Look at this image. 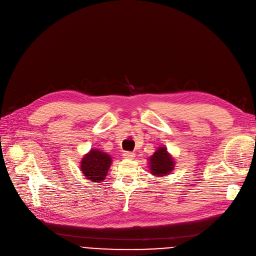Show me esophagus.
I'll use <instances>...</instances> for the list:
<instances>
[{
  "instance_id": "esophagus-1",
  "label": "esophagus",
  "mask_w": 256,
  "mask_h": 256,
  "mask_svg": "<svg viewBox=\"0 0 256 256\" xmlns=\"http://www.w3.org/2000/svg\"><path fill=\"white\" fill-rule=\"evenodd\" d=\"M123 156H124V158H126V159H133V158L135 157V154L132 153V152H125V153L123 154Z\"/></svg>"
}]
</instances>
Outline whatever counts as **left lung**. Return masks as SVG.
Instances as JSON below:
<instances>
[{"label": "left lung", "instance_id": "left-lung-1", "mask_svg": "<svg viewBox=\"0 0 256 256\" xmlns=\"http://www.w3.org/2000/svg\"><path fill=\"white\" fill-rule=\"evenodd\" d=\"M148 168L151 174L155 176H165L172 172L174 161L165 146H160L148 158Z\"/></svg>", "mask_w": 256, "mask_h": 256}]
</instances>
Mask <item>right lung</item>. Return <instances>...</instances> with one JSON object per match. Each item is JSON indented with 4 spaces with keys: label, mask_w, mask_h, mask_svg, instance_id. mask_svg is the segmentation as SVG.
<instances>
[{
    "label": "right lung",
    "mask_w": 256,
    "mask_h": 256,
    "mask_svg": "<svg viewBox=\"0 0 256 256\" xmlns=\"http://www.w3.org/2000/svg\"><path fill=\"white\" fill-rule=\"evenodd\" d=\"M112 162L108 154L93 148L82 159L80 170L86 178L100 183L106 176Z\"/></svg>",
    "instance_id": "1"
}]
</instances>
